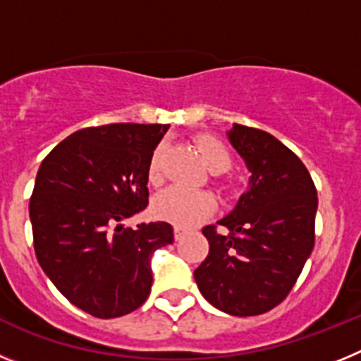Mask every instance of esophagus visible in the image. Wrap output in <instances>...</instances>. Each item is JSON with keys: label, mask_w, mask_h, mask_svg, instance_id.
<instances>
[{"label": "esophagus", "mask_w": 361, "mask_h": 361, "mask_svg": "<svg viewBox=\"0 0 361 361\" xmlns=\"http://www.w3.org/2000/svg\"><path fill=\"white\" fill-rule=\"evenodd\" d=\"M173 233H175V240H180V238H183L184 235H186V229L180 228V226H175Z\"/></svg>", "instance_id": "esophagus-1"}]
</instances>
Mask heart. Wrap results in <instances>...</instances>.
Returning <instances> with one entry per match:
<instances>
[{"label": "heart", "instance_id": "1", "mask_svg": "<svg viewBox=\"0 0 361 361\" xmlns=\"http://www.w3.org/2000/svg\"><path fill=\"white\" fill-rule=\"evenodd\" d=\"M197 146L202 155L204 162L213 173H222L231 168V152L226 148L224 142L212 135H200ZM162 145L153 149L148 159L146 177L152 186L162 183ZM216 209V200L213 193L206 190H183V188H170L153 200V213L161 220L171 222L180 228H190L202 222L213 215Z\"/></svg>", "mask_w": 361, "mask_h": 361}]
</instances>
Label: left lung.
I'll list each match as a JSON object with an SVG mask.
<instances>
[{
  "label": "left lung",
  "instance_id": "left-lung-1",
  "mask_svg": "<svg viewBox=\"0 0 361 361\" xmlns=\"http://www.w3.org/2000/svg\"><path fill=\"white\" fill-rule=\"evenodd\" d=\"M231 146L251 171L250 190L216 224L195 282L209 304L233 317L271 311L295 286L314 247L317 188L304 162L264 130L233 124Z\"/></svg>",
  "mask_w": 361,
  "mask_h": 361
}]
</instances>
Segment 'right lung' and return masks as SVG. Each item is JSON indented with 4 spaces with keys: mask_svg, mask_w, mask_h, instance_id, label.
<instances>
[{
    "mask_svg": "<svg viewBox=\"0 0 361 361\" xmlns=\"http://www.w3.org/2000/svg\"><path fill=\"white\" fill-rule=\"evenodd\" d=\"M168 124L117 123L82 128L44 157L32 191L39 266L75 307L117 318L152 291L153 251L173 242L168 222L126 228L148 206V159Z\"/></svg>",
    "mask_w": 361,
    "mask_h": 361,
    "instance_id": "right-lung-1",
    "label": "right lung"
}]
</instances>
